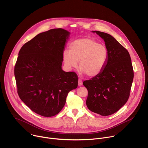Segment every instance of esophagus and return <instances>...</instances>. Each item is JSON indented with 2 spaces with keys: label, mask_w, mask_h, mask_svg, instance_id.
I'll return each mask as SVG.
<instances>
[{
  "label": "esophagus",
  "mask_w": 148,
  "mask_h": 148,
  "mask_svg": "<svg viewBox=\"0 0 148 148\" xmlns=\"http://www.w3.org/2000/svg\"><path fill=\"white\" fill-rule=\"evenodd\" d=\"M78 86H79V87H80V86H81L82 85V81L81 79H78Z\"/></svg>",
  "instance_id": "1"
}]
</instances>
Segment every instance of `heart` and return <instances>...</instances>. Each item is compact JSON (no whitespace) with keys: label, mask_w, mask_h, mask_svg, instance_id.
<instances>
[{"label":"heart","mask_w":148,"mask_h":148,"mask_svg":"<svg viewBox=\"0 0 148 148\" xmlns=\"http://www.w3.org/2000/svg\"><path fill=\"white\" fill-rule=\"evenodd\" d=\"M108 57L107 48L90 37L73 41L69 46V51L62 53V60L68 69L76 68L79 62V70L90 78L95 77L102 71Z\"/></svg>","instance_id":"heart-1"}]
</instances>
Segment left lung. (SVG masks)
<instances>
[{
	"label": "left lung",
	"mask_w": 148,
	"mask_h": 148,
	"mask_svg": "<svg viewBox=\"0 0 148 148\" xmlns=\"http://www.w3.org/2000/svg\"><path fill=\"white\" fill-rule=\"evenodd\" d=\"M105 41L108 51L106 66L97 77L83 82L88 90L86 104L92 112L108 116L117 112L127 102L134 79L128 50L111 35L92 31Z\"/></svg>",
	"instance_id": "left-lung-1"
}]
</instances>
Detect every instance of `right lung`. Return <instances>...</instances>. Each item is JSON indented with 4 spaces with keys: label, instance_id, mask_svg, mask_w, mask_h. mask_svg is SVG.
Returning a JSON list of instances; mask_svg holds the SVG:
<instances>
[{
    "label": "right lung",
    "instance_id": "obj_1",
    "mask_svg": "<svg viewBox=\"0 0 148 148\" xmlns=\"http://www.w3.org/2000/svg\"><path fill=\"white\" fill-rule=\"evenodd\" d=\"M70 34L62 29H51L37 34L19 51L14 67L17 93L32 111L41 116L58 114L68 93L77 88V75L61 67Z\"/></svg>",
    "mask_w": 148,
    "mask_h": 148
}]
</instances>
